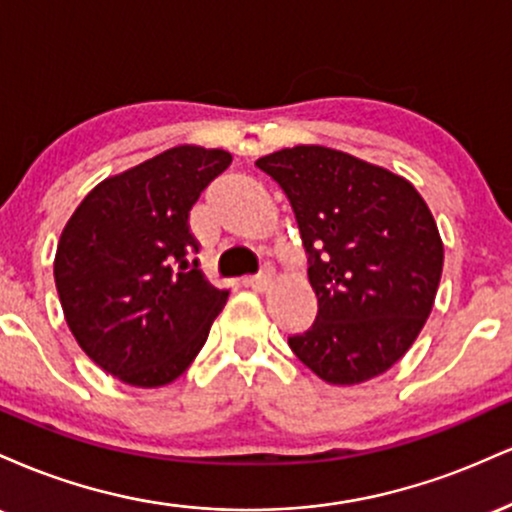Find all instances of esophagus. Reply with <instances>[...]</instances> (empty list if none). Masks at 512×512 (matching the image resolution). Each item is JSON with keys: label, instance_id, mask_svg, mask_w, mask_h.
Returning <instances> with one entry per match:
<instances>
[{"label": "esophagus", "instance_id": "34e87169", "mask_svg": "<svg viewBox=\"0 0 512 512\" xmlns=\"http://www.w3.org/2000/svg\"><path fill=\"white\" fill-rule=\"evenodd\" d=\"M272 281H274V269L269 267V264H267V267H264L260 274H257V276H250V279H248V286H250L252 291L262 293V291H267L269 286H272Z\"/></svg>", "mask_w": 512, "mask_h": 512}]
</instances>
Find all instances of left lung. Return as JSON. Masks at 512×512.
<instances>
[{
	"instance_id": "obj_1",
	"label": "left lung",
	"mask_w": 512,
	"mask_h": 512,
	"mask_svg": "<svg viewBox=\"0 0 512 512\" xmlns=\"http://www.w3.org/2000/svg\"><path fill=\"white\" fill-rule=\"evenodd\" d=\"M289 197L317 320L289 337L330 385L378 378L424 330L443 274L436 219L407 178L346 151L298 144L257 158Z\"/></svg>"
}]
</instances>
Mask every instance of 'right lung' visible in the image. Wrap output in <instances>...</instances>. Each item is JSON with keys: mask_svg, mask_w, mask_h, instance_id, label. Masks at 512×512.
<instances>
[{"mask_svg": "<svg viewBox=\"0 0 512 512\" xmlns=\"http://www.w3.org/2000/svg\"><path fill=\"white\" fill-rule=\"evenodd\" d=\"M231 154L178 144L98 182L69 216L55 286L76 344L132 387L180 378L228 301L199 269L190 211Z\"/></svg>", "mask_w": 512, "mask_h": 512, "instance_id": "1", "label": "right lung"}]
</instances>
